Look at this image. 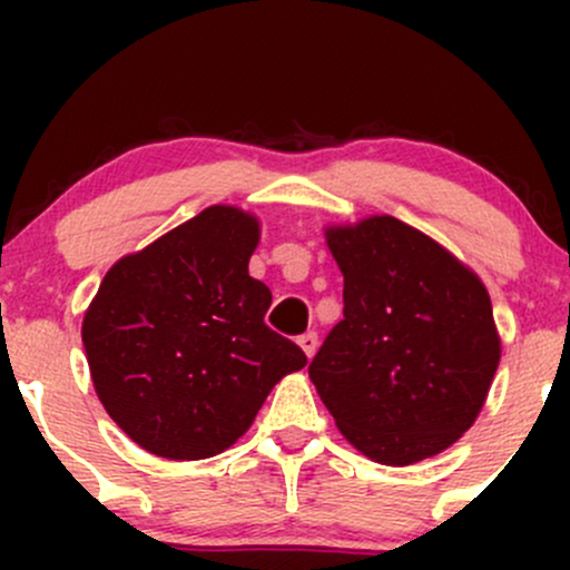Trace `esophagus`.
Returning a JSON list of instances; mask_svg holds the SVG:
<instances>
[{
    "label": "esophagus",
    "instance_id": "1",
    "mask_svg": "<svg viewBox=\"0 0 570 570\" xmlns=\"http://www.w3.org/2000/svg\"><path fill=\"white\" fill-rule=\"evenodd\" d=\"M299 348L305 351V356L307 358H313V353H316V348H318V335L316 332H305V335H299Z\"/></svg>",
    "mask_w": 570,
    "mask_h": 570
}]
</instances>
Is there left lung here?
Instances as JSON below:
<instances>
[{"label":"left lung","mask_w":570,"mask_h":570,"mask_svg":"<svg viewBox=\"0 0 570 570\" xmlns=\"http://www.w3.org/2000/svg\"><path fill=\"white\" fill-rule=\"evenodd\" d=\"M343 273V322L307 367L353 448L407 466L458 442L501 358L488 289L396 217L326 227Z\"/></svg>","instance_id":"8db88e82"}]
</instances>
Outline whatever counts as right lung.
I'll list each match as a JSON object with an SVG mask.
<instances>
[{
	"mask_svg": "<svg viewBox=\"0 0 570 570\" xmlns=\"http://www.w3.org/2000/svg\"><path fill=\"white\" fill-rule=\"evenodd\" d=\"M259 222L208 206L109 267L82 345L109 417L153 455L198 461L252 426L305 353L265 324L273 294L248 276Z\"/></svg>",
	"mask_w": 570,
	"mask_h": 570,
	"instance_id": "1",
	"label": "right lung"
}]
</instances>
